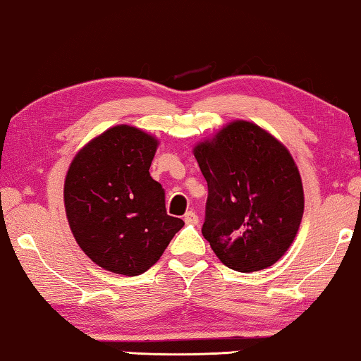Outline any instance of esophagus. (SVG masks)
Here are the masks:
<instances>
[{
  "label": "esophagus",
  "instance_id": "obj_1",
  "mask_svg": "<svg viewBox=\"0 0 361 361\" xmlns=\"http://www.w3.org/2000/svg\"><path fill=\"white\" fill-rule=\"evenodd\" d=\"M184 221L187 223V224H197L198 223V216L195 215V212H187L185 215H184Z\"/></svg>",
  "mask_w": 361,
  "mask_h": 361
}]
</instances>
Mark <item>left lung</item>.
<instances>
[{
  "label": "left lung",
  "instance_id": "8db88e82",
  "mask_svg": "<svg viewBox=\"0 0 361 361\" xmlns=\"http://www.w3.org/2000/svg\"><path fill=\"white\" fill-rule=\"evenodd\" d=\"M208 184L202 234L216 257L257 271L283 257L300 229L305 192L286 146L247 120H233L193 148Z\"/></svg>",
  "mask_w": 361,
  "mask_h": 361
}]
</instances>
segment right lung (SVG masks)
Listing matches in <instances>:
<instances>
[{"instance_id":"1","label":"right lung","mask_w":361,"mask_h":361,"mask_svg":"<svg viewBox=\"0 0 361 361\" xmlns=\"http://www.w3.org/2000/svg\"><path fill=\"white\" fill-rule=\"evenodd\" d=\"M158 145L143 130L116 125L82 146L68 168V224L82 252L104 270L143 274L184 226L166 213L164 189L149 176Z\"/></svg>"}]
</instances>
